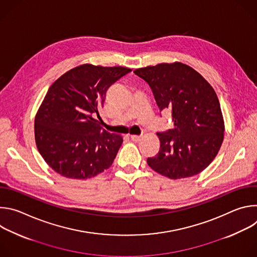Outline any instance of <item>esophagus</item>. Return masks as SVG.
<instances>
[{
  "label": "esophagus",
  "instance_id": "obj_1",
  "mask_svg": "<svg viewBox=\"0 0 257 257\" xmlns=\"http://www.w3.org/2000/svg\"><path fill=\"white\" fill-rule=\"evenodd\" d=\"M130 138H131V140L132 141H140L141 139H142V136H140V135H130Z\"/></svg>",
  "mask_w": 257,
  "mask_h": 257
}]
</instances>
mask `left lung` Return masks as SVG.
<instances>
[{
  "instance_id": "1",
  "label": "left lung",
  "mask_w": 257,
  "mask_h": 257,
  "mask_svg": "<svg viewBox=\"0 0 257 257\" xmlns=\"http://www.w3.org/2000/svg\"><path fill=\"white\" fill-rule=\"evenodd\" d=\"M149 83L160 111L169 109L174 127L157 133L159 154L149 166L170 179L199 174L216 157L224 140L225 123L212 86L190 66L162 63L134 70Z\"/></svg>"
}]
</instances>
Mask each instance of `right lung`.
<instances>
[{"instance_id":"right-lung-1","label":"right lung","mask_w":257,"mask_h":257,"mask_svg":"<svg viewBox=\"0 0 257 257\" xmlns=\"http://www.w3.org/2000/svg\"><path fill=\"white\" fill-rule=\"evenodd\" d=\"M130 71L84 64L51 85L35 116L34 137L56 173L83 180L112 166L123 138L101 129L99 109L107 88Z\"/></svg>"}]
</instances>
